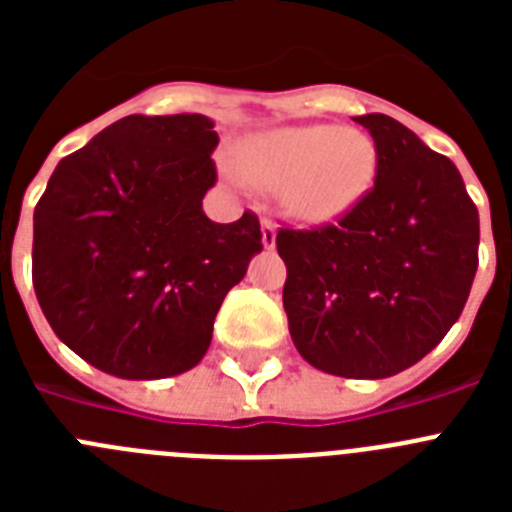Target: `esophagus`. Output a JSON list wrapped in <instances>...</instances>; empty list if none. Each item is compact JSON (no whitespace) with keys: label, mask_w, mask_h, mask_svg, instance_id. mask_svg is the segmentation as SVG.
<instances>
[{"label":"esophagus","mask_w":512,"mask_h":512,"mask_svg":"<svg viewBox=\"0 0 512 512\" xmlns=\"http://www.w3.org/2000/svg\"><path fill=\"white\" fill-rule=\"evenodd\" d=\"M261 243H264V248H269V251L277 246V225L271 223L269 217L261 220Z\"/></svg>","instance_id":"34e87169"}]
</instances>
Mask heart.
I'll use <instances>...</instances> for the list:
<instances>
[{
	"instance_id": "heart-1",
	"label": "heart",
	"mask_w": 512,
	"mask_h": 512,
	"mask_svg": "<svg viewBox=\"0 0 512 512\" xmlns=\"http://www.w3.org/2000/svg\"><path fill=\"white\" fill-rule=\"evenodd\" d=\"M238 164L256 187L279 189L282 207L292 217L330 223L372 192L379 153L364 130L305 125L246 140Z\"/></svg>"
}]
</instances>
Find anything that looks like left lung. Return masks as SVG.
Instances as JSON below:
<instances>
[{"mask_svg":"<svg viewBox=\"0 0 512 512\" xmlns=\"http://www.w3.org/2000/svg\"><path fill=\"white\" fill-rule=\"evenodd\" d=\"M379 153L372 192L338 223L282 228L289 336L307 364L384 379L418 364L467 305L479 215L459 169L387 115L354 117Z\"/></svg>","mask_w":512,"mask_h":512,"instance_id":"left-lung-1","label":"left lung"}]
</instances>
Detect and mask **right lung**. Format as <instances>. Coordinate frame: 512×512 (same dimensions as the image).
<instances>
[{
  "label": "right lung",
  "mask_w": 512,
  "mask_h": 512,
  "mask_svg": "<svg viewBox=\"0 0 512 512\" xmlns=\"http://www.w3.org/2000/svg\"><path fill=\"white\" fill-rule=\"evenodd\" d=\"M215 122L128 115L66 156L35 205L33 287L53 333L112 377L202 361L225 295L264 248L259 217L212 223Z\"/></svg>",
  "instance_id": "add662e5"
}]
</instances>
